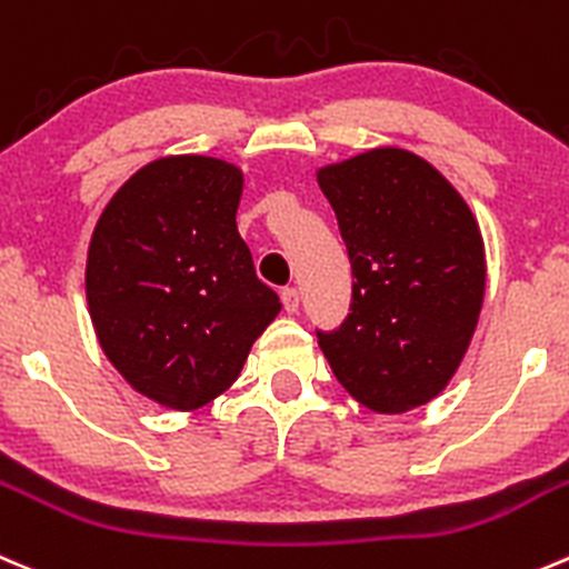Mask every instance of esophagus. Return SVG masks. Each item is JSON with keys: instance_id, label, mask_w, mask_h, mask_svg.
Returning <instances> with one entry per match:
<instances>
[{"instance_id": "obj_1", "label": "esophagus", "mask_w": 569, "mask_h": 569, "mask_svg": "<svg viewBox=\"0 0 569 569\" xmlns=\"http://www.w3.org/2000/svg\"><path fill=\"white\" fill-rule=\"evenodd\" d=\"M280 300H283V311L286 313H297V308H300V291L297 289H283L280 291Z\"/></svg>"}]
</instances>
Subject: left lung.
Here are the masks:
<instances>
[{
    "mask_svg": "<svg viewBox=\"0 0 569 569\" xmlns=\"http://www.w3.org/2000/svg\"><path fill=\"white\" fill-rule=\"evenodd\" d=\"M352 267L350 313L317 330L339 383L372 411L433 400L459 369L487 289L476 217L428 161L397 147L317 172Z\"/></svg>",
    "mask_w": 569,
    "mask_h": 569,
    "instance_id": "obj_1",
    "label": "left lung"
}]
</instances>
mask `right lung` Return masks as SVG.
Returning <instances> with one entry per match:
<instances>
[{"label":"right lung","mask_w":569,"mask_h":569,"mask_svg":"<svg viewBox=\"0 0 569 569\" xmlns=\"http://www.w3.org/2000/svg\"><path fill=\"white\" fill-rule=\"evenodd\" d=\"M241 186V169L219 158H161L93 228L86 295L99 345L132 389L167 408L222 395L280 311L236 228Z\"/></svg>","instance_id":"1"}]
</instances>
